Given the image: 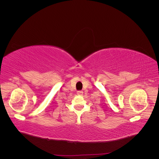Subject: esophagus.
<instances>
[{"mask_svg":"<svg viewBox=\"0 0 159 159\" xmlns=\"http://www.w3.org/2000/svg\"><path fill=\"white\" fill-rule=\"evenodd\" d=\"M77 94L78 95H83V91H77Z\"/></svg>","mask_w":159,"mask_h":159,"instance_id":"obj_1","label":"esophagus"}]
</instances>
